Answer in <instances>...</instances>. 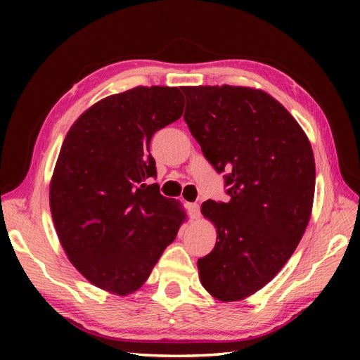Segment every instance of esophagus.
Listing matches in <instances>:
<instances>
[{
	"label": "esophagus",
	"mask_w": 360,
	"mask_h": 360,
	"mask_svg": "<svg viewBox=\"0 0 360 360\" xmlns=\"http://www.w3.org/2000/svg\"><path fill=\"white\" fill-rule=\"evenodd\" d=\"M186 200H190V196H186Z\"/></svg>",
	"instance_id": "esophagus-1"
}]
</instances>
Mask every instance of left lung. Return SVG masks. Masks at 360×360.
<instances>
[{
  "label": "left lung",
  "instance_id": "1",
  "mask_svg": "<svg viewBox=\"0 0 360 360\" xmlns=\"http://www.w3.org/2000/svg\"><path fill=\"white\" fill-rule=\"evenodd\" d=\"M167 88L103 98L75 122L51 182V212L70 262L97 288L139 289L186 219L160 195L150 141L182 116Z\"/></svg>",
  "mask_w": 360,
  "mask_h": 360
}]
</instances>
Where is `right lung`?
<instances>
[{
	"instance_id": "right-lung-1",
	"label": "right lung",
	"mask_w": 360,
	"mask_h": 360,
	"mask_svg": "<svg viewBox=\"0 0 360 360\" xmlns=\"http://www.w3.org/2000/svg\"><path fill=\"white\" fill-rule=\"evenodd\" d=\"M184 117L205 159L224 173L217 244L198 259L202 286L236 302L266 286L294 254L311 217L316 164L292 116L262 91L209 88Z\"/></svg>"
}]
</instances>
